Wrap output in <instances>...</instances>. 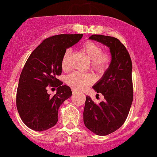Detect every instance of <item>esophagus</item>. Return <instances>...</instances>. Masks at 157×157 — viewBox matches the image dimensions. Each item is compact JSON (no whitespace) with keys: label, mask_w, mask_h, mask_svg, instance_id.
<instances>
[{"label":"esophagus","mask_w":157,"mask_h":157,"mask_svg":"<svg viewBox=\"0 0 157 157\" xmlns=\"http://www.w3.org/2000/svg\"><path fill=\"white\" fill-rule=\"evenodd\" d=\"M77 92V90H76L75 89H73L72 90V94H76Z\"/></svg>","instance_id":"obj_1"}]
</instances>
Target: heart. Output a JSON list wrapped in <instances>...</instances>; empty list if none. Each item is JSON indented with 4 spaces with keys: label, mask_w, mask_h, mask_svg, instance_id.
Here are the masks:
<instances>
[{
    "label": "heart",
    "mask_w": 157,
    "mask_h": 157,
    "mask_svg": "<svg viewBox=\"0 0 157 157\" xmlns=\"http://www.w3.org/2000/svg\"><path fill=\"white\" fill-rule=\"evenodd\" d=\"M82 50L90 60V67L97 72H104L108 68L111 57L107 52H101V48L99 44L92 41H87L82 45ZM71 49H67L61 59V67L64 71L70 69ZM94 77L90 73L73 72L67 77V82L76 90H82L92 84Z\"/></svg>",
    "instance_id": "heart-1"
}]
</instances>
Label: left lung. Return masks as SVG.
Returning a JSON list of instances; mask_svg holds the SVG:
<instances>
[{"label": "left lung", "mask_w": 157, "mask_h": 157, "mask_svg": "<svg viewBox=\"0 0 157 157\" xmlns=\"http://www.w3.org/2000/svg\"><path fill=\"white\" fill-rule=\"evenodd\" d=\"M89 39L108 47L111 54L109 67L93 86L105 100L97 105L86 96L83 112L86 127L96 135L105 136L119 129L129 113L133 100L132 63L125 46L116 38L95 34Z\"/></svg>", "instance_id": "obj_1"}]
</instances>
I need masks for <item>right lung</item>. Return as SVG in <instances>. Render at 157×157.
I'll return each instance as SVG.
<instances>
[{
    "label": "right lung",
    "mask_w": 157,
    "mask_h": 157,
    "mask_svg": "<svg viewBox=\"0 0 157 157\" xmlns=\"http://www.w3.org/2000/svg\"><path fill=\"white\" fill-rule=\"evenodd\" d=\"M83 34H60L44 39L28 58L17 90V108L22 122L30 129L42 132L57 124L58 112L71 96L69 86L57 79L62 71L65 50L82 39ZM48 85L58 86L54 96L47 93Z\"/></svg>",
    "instance_id": "right-lung-1"
}]
</instances>
